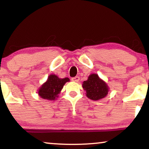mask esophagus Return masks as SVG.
<instances>
[{"label":"esophagus","mask_w":149,"mask_h":149,"mask_svg":"<svg viewBox=\"0 0 149 149\" xmlns=\"http://www.w3.org/2000/svg\"><path fill=\"white\" fill-rule=\"evenodd\" d=\"M71 80L73 81V82H79V80H80V77H78V76L74 77V78H71Z\"/></svg>","instance_id":"obj_1"}]
</instances>
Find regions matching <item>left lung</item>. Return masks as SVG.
<instances>
[{
	"label": "left lung",
	"mask_w": 149,
	"mask_h": 149,
	"mask_svg": "<svg viewBox=\"0 0 149 149\" xmlns=\"http://www.w3.org/2000/svg\"><path fill=\"white\" fill-rule=\"evenodd\" d=\"M82 88L86 91L87 97L93 101L104 98L110 89L106 82L102 80L97 73L91 74L87 80L83 82Z\"/></svg>",
	"instance_id": "left-lung-1"
}]
</instances>
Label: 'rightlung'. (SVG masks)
I'll return each mask as SVG.
<instances>
[{"mask_svg": "<svg viewBox=\"0 0 149 149\" xmlns=\"http://www.w3.org/2000/svg\"><path fill=\"white\" fill-rule=\"evenodd\" d=\"M69 81L70 80L68 78H59L55 74L49 75L46 82L43 83L37 91L39 96L43 100H56L65 83Z\"/></svg>", "mask_w": 149, "mask_h": 149, "instance_id": "add662e5", "label": "right lung"}]
</instances>
